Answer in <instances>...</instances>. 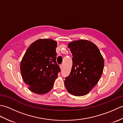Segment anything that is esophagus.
I'll use <instances>...</instances> for the list:
<instances>
[{"instance_id":"34e87169","label":"esophagus","mask_w":123,"mask_h":123,"mask_svg":"<svg viewBox=\"0 0 123 123\" xmlns=\"http://www.w3.org/2000/svg\"><path fill=\"white\" fill-rule=\"evenodd\" d=\"M60 69H61V70L63 69V65H62V64L60 65Z\"/></svg>"}]
</instances>
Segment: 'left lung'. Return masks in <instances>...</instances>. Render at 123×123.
<instances>
[{
	"mask_svg": "<svg viewBox=\"0 0 123 123\" xmlns=\"http://www.w3.org/2000/svg\"><path fill=\"white\" fill-rule=\"evenodd\" d=\"M72 55V67L64 85L69 93L76 96L87 95L97 85L103 74L104 60L98 47L88 40L68 44Z\"/></svg>",
	"mask_w": 123,
	"mask_h": 123,
	"instance_id": "1",
	"label": "left lung"
}]
</instances>
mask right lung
I'll return each mask as SVG.
<instances>
[{"mask_svg":"<svg viewBox=\"0 0 123 123\" xmlns=\"http://www.w3.org/2000/svg\"><path fill=\"white\" fill-rule=\"evenodd\" d=\"M57 42L39 39L28 47L20 63V71L29 89L42 95L49 92L60 72L56 63Z\"/></svg>","mask_w":123,"mask_h":123,"instance_id":"1","label":"right lung"}]
</instances>
